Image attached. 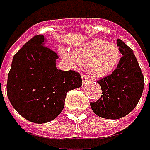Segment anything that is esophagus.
I'll use <instances>...</instances> for the list:
<instances>
[{
	"instance_id": "34e87169",
	"label": "esophagus",
	"mask_w": 150,
	"mask_h": 150,
	"mask_svg": "<svg viewBox=\"0 0 150 150\" xmlns=\"http://www.w3.org/2000/svg\"><path fill=\"white\" fill-rule=\"evenodd\" d=\"M88 76H86V75H82V82H83V83L84 84V83H86L88 81Z\"/></svg>"
}]
</instances>
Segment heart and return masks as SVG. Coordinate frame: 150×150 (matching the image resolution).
Segmentation results:
<instances>
[{"label": "heart", "instance_id": "heart-1", "mask_svg": "<svg viewBox=\"0 0 150 150\" xmlns=\"http://www.w3.org/2000/svg\"><path fill=\"white\" fill-rule=\"evenodd\" d=\"M61 56L66 62L74 65L76 62L86 65L88 73L97 79L111 74L121 60V51L114 43L94 39L73 50L72 54L65 48L60 49Z\"/></svg>", "mask_w": 150, "mask_h": 150}]
</instances>
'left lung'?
Masks as SVG:
<instances>
[{
  "label": "left lung",
  "instance_id": "left-lung-1",
  "mask_svg": "<svg viewBox=\"0 0 150 150\" xmlns=\"http://www.w3.org/2000/svg\"><path fill=\"white\" fill-rule=\"evenodd\" d=\"M116 45L122 57L115 71L98 81L103 95L90 103L97 116L114 120L127 116L136 107L144 87V75L133 50L119 39Z\"/></svg>",
  "mask_w": 150,
  "mask_h": 150
}]
</instances>
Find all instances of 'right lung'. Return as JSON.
<instances>
[{
  "mask_svg": "<svg viewBox=\"0 0 150 150\" xmlns=\"http://www.w3.org/2000/svg\"><path fill=\"white\" fill-rule=\"evenodd\" d=\"M41 34L28 41L15 54L8 73L6 92L19 115L34 123L56 118L65 105L69 90L82 86L79 72L56 67V52L45 46Z\"/></svg>",
  "mask_w": 150,
  "mask_h": 150,
  "instance_id": "right-lung-1",
  "label": "right lung"
}]
</instances>
